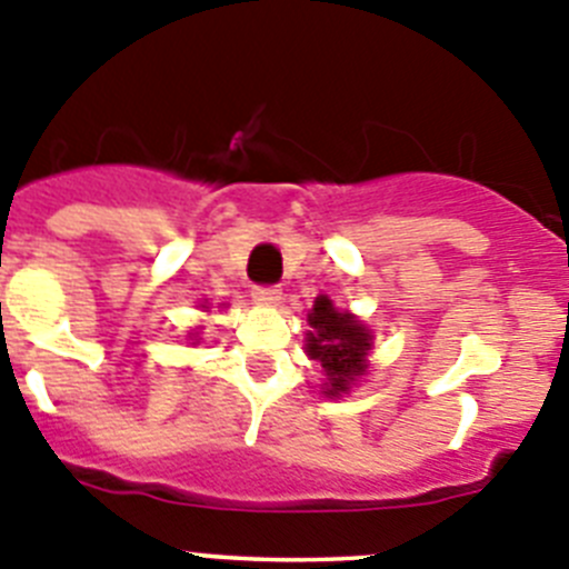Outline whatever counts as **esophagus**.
<instances>
[{"label": "esophagus", "instance_id": "obj_1", "mask_svg": "<svg viewBox=\"0 0 569 569\" xmlns=\"http://www.w3.org/2000/svg\"><path fill=\"white\" fill-rule=\"evenodd\" d=\"M252 297H254V303H260V306H274V303H280V297H283V291H280V286H274V283H269V286H254Z\"/></svg>", "mask_w": 569, "mask_h": 569}]
</instances>
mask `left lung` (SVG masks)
Returning <instances> with one entry per match:
<instances>
[{
  "label": "left lung",
  "instance_id": "1",
  "mask_svg": "<svg viewBox=\"0 0 569 569\" xmlns=\"http://www.w3.org/2000/svg\"><path fill=\"white\" fill-rule=\"evenodd\" d=\"M309 357L326 371V393L340 397L348 386L366 371V355L371 348V335L362 322L346 311H337L329 297H317L309 315Z\"/></svg>",
  "mask_w": 569,
  "mask_h": 569
}]
</instances>
